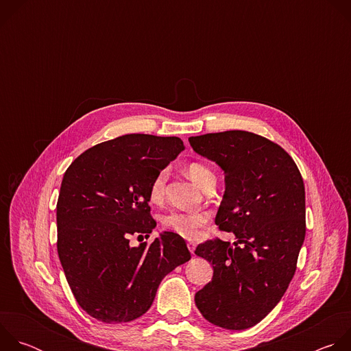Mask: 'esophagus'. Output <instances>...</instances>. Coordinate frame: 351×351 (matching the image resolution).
<instances>
[{
    "instance_id": "esophagus-1",
    "label": "esophagus",
    "mask_w": 351,
    "mask_h": 351,
    "mask_svg": "<svg viewBox=\"0 0 351 351\" xmlns=\"http://www.w3.org/2000/svg\"><path fill=\"white\" fill-rule=\"evenodd\" d=\"M187 248H189V252L191 253V254H194V250H195V244L194 243H187Z\"/></svg>"
}]
</instances>
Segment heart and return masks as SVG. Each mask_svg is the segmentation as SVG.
Segmentation results:
<instances>
[{
    "mask_svg": "<svg viewBox=\"0 0 351 351\" xmlns=\"http://www.w3.org/2000/svg\"><path fill=\"white\" fill-rule=\"evenodd\" d=\"M186 172L189 178L199 187H204L210 180H215L214 172L202 162H191L187 165ZM168 173L161 171L156 175L152 184H149V198L152 202H161L165 194V183ZM208 215L204 213H182L172 211L162 218V223L167 229L175 232L184 239H197L202 233V228L207 223Z\"/></svg>",
    "mask_w": 351,
    "mask_h": 351,
    "instance_id": "obj_1",
    "label": "heart"
}]
</instances>
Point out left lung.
I'll return each instance as SVG.
<instances>
[{"label": "left lung", "mask_w": 351, "mask_h": 351, "mask_svg": "<svg viewBox=\"0 0 351 351\" xmlns=\"http://www.w3.org/2000/svg\"><path fill=\"white\" fill-rule=\"evenodd\" d=\"M189 141L225 172L215 223L237 239L234 247L221 239L197 245L194 253L213 264L214 275L195 293V306L217 326L252 328L280 302L295 272L306 237L302 173L280 145L252 132L207 133Z\"/></svg>", "instance_id": "obj_1"}]
</instances>
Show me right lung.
Here are the masks:
<instances>
[{
	"mask_svg": "<svg viewBox=\"0 0 351 351\" xmlns=\"http://www.w3.org/2000/svg\"><path fill=\"white\" fill-rule=\"evenodd\" d=\"M184 149L179 137L125 134L99 143L66 169L57 203L58 256L79 306L106 324L130 322L152 307L161 280L191 256L183 237L157 226L149 184Z\"/></svg>",
	"mask_w": 351,
	"mask_h": 351,
	"instance_id": "1",
	"label": "right lung"
}]
</instances>
